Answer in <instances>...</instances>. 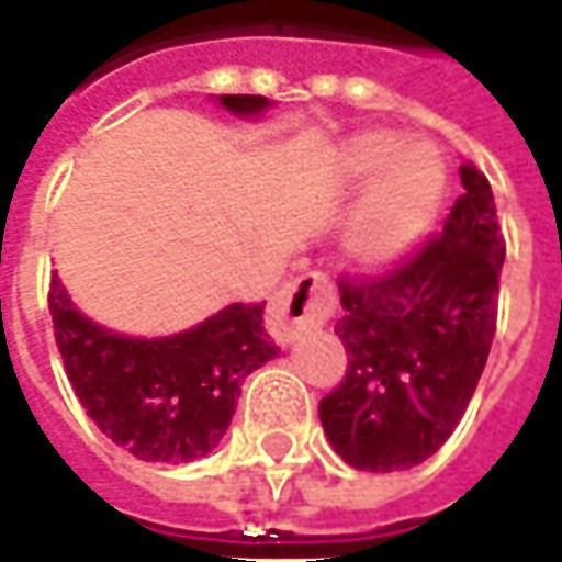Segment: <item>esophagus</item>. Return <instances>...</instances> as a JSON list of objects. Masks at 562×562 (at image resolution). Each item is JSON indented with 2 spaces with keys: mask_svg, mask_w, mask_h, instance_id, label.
Returning a JSON list of instances; mask_svg holds the SVG:
<instances>
[{
  "mask_svg": "<svg viewBox=\"0 0 562 562\" xmlns=\"http://www.w3.org/2000/svg\"><path fill=\"white\" fill-rule=\"evenodd\" d=\"M333 314V285L319 273H304L289 282L270 304L267 329L273 341L292 345L304 329H317Z\"/></svg>",
  "mask_w": 562,
  "mask_h": 562,
  "instance_id": "obj_1",
  "label": "esophagus"
}]
</instances>
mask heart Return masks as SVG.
<instances>
[{"label":"heart","instance_id":"obj_1","mask_svg":"<svg viewBox=\"0 0 562 562\" xmlns=\"http://www.w3.org/2000/svg\"><path fill=\"white\" fill-rule=\"evenodd\" d=\"M326 170L339 192L363 186L341 229V248L360 270H395L429 239L448 192L445 158L429 139L360 130L329 151Z\"/></svg>","mask_w":562,"mask_h":562}]
</instances>
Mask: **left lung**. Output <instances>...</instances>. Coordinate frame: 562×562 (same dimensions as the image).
Returning <instances> with one entry per match:
<instances>
[{"instance_id": "obj_1", "label": "left lung", "mask_w": 562, "mask_h": 562, "mask_svg": "<svg viewBox=\"0 0 562 562\" xmlns=\"http://www.w3.org/2000/svg\"><path fill=\"white\" fill-rule=\"evenodd\" d=\"M441 236L395 273L341 282L336 336L348 373L319 401L336 454L367 473L429 460L451 438L492 351L504 236L492 186L470 161Z\"/></svg>"}]
</instances>
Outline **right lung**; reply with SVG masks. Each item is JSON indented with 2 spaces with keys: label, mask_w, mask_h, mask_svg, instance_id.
Segmentation results:
<instances>
[{
  "label": "right lung",
  "mask_w": 562,
  "mask_h": 562,
  "mask_svg": "<svg viewBox=\"0 0 562 562\" xmlns=\"http://www.w3.org/2000/svg\"><path fill=\"white\" fill-rule=\"evenodd\" d=\"M223 111L255 121L273 102L217 95ZM49 311L70 385L117 448L151 463H192L229 429L243 382L280 351L263 333V304H226L173 336H124L87 317L61 280Z\"/></svg>",
  "instance_id": "add662e5"
}]
</instances>
